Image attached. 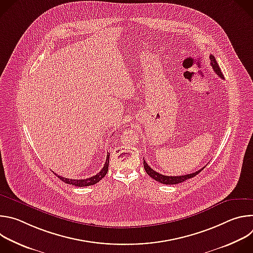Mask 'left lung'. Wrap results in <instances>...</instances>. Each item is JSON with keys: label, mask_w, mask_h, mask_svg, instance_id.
Returning <instances> with one entry per match:
<instances>
[{"label": "left lung", "mask_w": 253, "mask_h": 253, "mask_svg": "<svg viewBox=\"0 0 253 253\" xmlns=\"http://www.w3.org/2000/svg\"><path fill=\"white\" fill-rule=\"evenodd\" d=\"M210 62H211L210 65L212 66V68H213L215 73L217 74L221 79H224V77H223V75H222V72H221V70H220V68H219V65L217 64V62H216L214 56H212V55L210 56ZM143 165H144V169H145L146 173H147L151 178H153L154 180H156V181H158V182H160V183H162V184H167V185H173V184L181 183V182L185 181V180L190 179V178L196 176V175H197L201 170H203V168H204V167H203L202 169H200V170H198V171H196V172H193V173H190V174H186V175H181V176H166V175H162V174L156 172L155 170H153V169L147 164V162H146L145 160H143Z\"/></svg>", "instance_id": "obj_1"}]
</instances>
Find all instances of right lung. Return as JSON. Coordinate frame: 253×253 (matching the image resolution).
Here are the masks:
<instances>
[{"instance_id": "obj_1", "label": "right lung", "mask_w": 253, "mask_h": 253, "mask_svg": "<svg viewBox=\"0 0 253 253\" xmlns=\"http://www.w3.org/2000/svg\"><path fill=\"white\" fill-rule=\"evenodd\" d=\"M109 156L110 154H108L106 157V162L104 164V167L101 169V171L99 173H97L96 175L86 178V179H69V178H65L62 176L57 175L62 181H64L65 183L68 184H72L77 187H84V186H90V185H94L96 183H98L100 180L107 174L108 172V167H109Z\"/></svg>"}]
</instances>
